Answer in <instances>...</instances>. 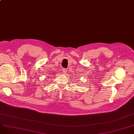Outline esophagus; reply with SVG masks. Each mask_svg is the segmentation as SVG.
I'll use <instances>...</instances> for the list:
<instances>
[{
	"instance_id": "esophagus-1",
	"label": "esophagus",
	"mask_w": 134,
	"mask_h": 134,
	"mask_svg": "<svg viewBox=\"0 0 134 134\" xmlns=\"http://www.w3.org/2000/svg\"><path fill=\"white\" fill-rule=\"evenodd\" d=\"M62 72L63 73H66V72H67V69L66 68H63L62 69Z\"/></svg>"
}]
</instances>
